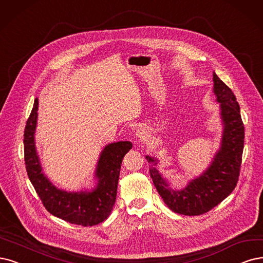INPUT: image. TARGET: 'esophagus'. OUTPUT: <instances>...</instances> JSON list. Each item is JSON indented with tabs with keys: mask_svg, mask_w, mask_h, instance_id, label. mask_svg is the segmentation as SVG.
<instances>
[{
	"mask_svg": "<svg viewBox=\"0 0 263 263\" xmlns=\"http://www.w3.org/2000/svg\"><path fill=\"white\" fill-rule=\"evenodd\" d=\"M147 138V131L145 128H139L135 132V140H137L138 144L144 143V141Z\"/></svg>",
	"mask_w": 263,
	"mask_h": 263,
	"instance_id": "1",
	"label": "esophagus"
}]
</instances>
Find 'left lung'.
Segmentation results:
<instances>
[{
	"label": "left lung",
	"instance_id": "8db88e82",
	"mask_svg": "<svg viewBox=\"0 0 263 263\" xmlns=\"http://www.w3.org/2000/svg\"><path fill=\"white\" fill-rule=\"evenodd\" d=\"M213 93L220 107L222 138L220 147L209 167L182 189L171 183L157 169L158 159L146 156L151 178L164 203L172 211L185 216H199L226 199L235 189L244 149L245 130L234 93L213 72Z\"/></svg>",
	"mask_w": 263,
	"mask_h": 263
}]
</instances>
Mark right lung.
I'll list each match as a JSON object with an SVG mask.
<instances>
[{
    "mask_svg": "<svg viewBox=\"0 0 263 263\" xmlns=\"http://www.w3.org/2000/svg\"><path fill=\"white\" fill-rule=\"evenodd\" d=\"M39 100L27 120L24 151L27 173L46 210L53 216L82 227H92L109 217L116 201L117 187L124 155L132 148L129 141L106 145L101 152L94 173L95 185L91 190L67 192L57 189L43 172L35 147Z\"/></svg>",
    "mask_w": 263,
    "mask_h": 263,
    "instance_id": "right-lung-1",
    "label": "right lung"
}]
</instances>
